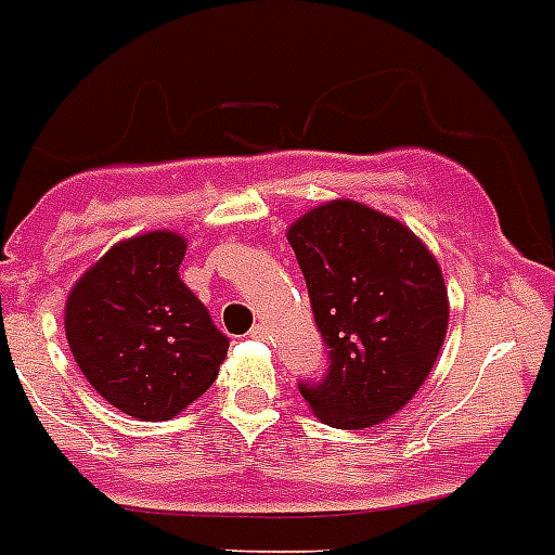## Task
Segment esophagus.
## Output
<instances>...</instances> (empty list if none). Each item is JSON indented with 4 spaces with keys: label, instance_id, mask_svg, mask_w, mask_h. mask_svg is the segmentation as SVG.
<instances>
[{
    "label": "esophagus",
    "instance_id": "esophagus-1",
    "mask_svg": "<svg viewBox=\"0 0 555 555\" xmlns=\"http://www.w3.org/2000/svg\"><path fill=\"white\" fill-rule=\"evenodd\" d=\"M249 336H253V339H267V336H269L267 323H258V325H255V328L249 331Z\"/></svg>",
    "mask_w": 555,
    "mask_h": 555
}]
</instances>
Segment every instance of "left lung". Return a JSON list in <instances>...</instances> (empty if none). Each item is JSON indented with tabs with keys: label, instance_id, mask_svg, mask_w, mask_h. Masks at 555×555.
<instances>
[{
	"label": "left lung",
	"instance_id": "left-lung-1",
	"mask_svg": "<svg viewBox=\"0 0 555 555\" xmlns=\"http://www.w3.org/2000/svg\"><path fill=\"white\" fill-rule=\"evenodd\" d=\"M328 371L302 399L336 429H367L424 385L449 325L438 260L401 221L334 198L288 227Z\"/></svg>",
	"mask_w": 555,
	"mask_h": 555
}]
</instances>
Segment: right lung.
I'll return each mask as SVG.
<instances>
[{
    "label": "right lung",
    "instance_id": "add662e5",
    "mask_svg": "<svg viewBox=\"0 0 555 555\" xmlns=\"http://www.w3.org/2000/svg\"><path fill=\"white\" fill-rule=\"evenodd\" d=\"M188 241L154 230L120 241L66 297L80 373L120 413L168 421L207 392L230 339L179 278Z\"/></svg>",
    "mask_w": 555,
    "mask_h": 555
}]
</instances>
